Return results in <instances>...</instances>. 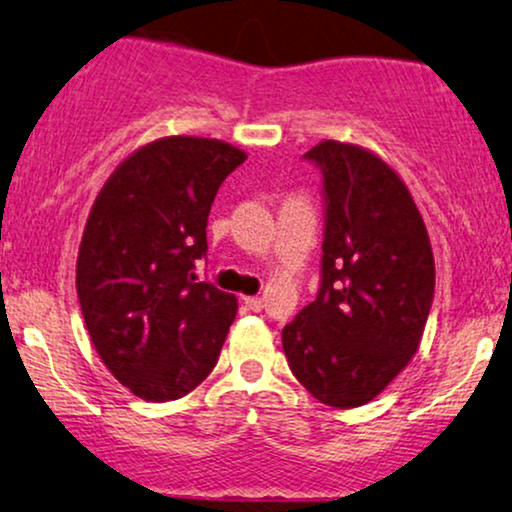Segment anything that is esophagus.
Instances as JSON below:
<instances>
[{"instance_id":"34e87169","label":"esophagus","mask_w":512,"mask_h":512,"mask_svg":"<svg viewBox=\"0 0 512 512\" xmlns=\"http://www.w3.org/2000/svg\"><path fill=\"white\" fill-rule=\"evenodd\" d=\"M245 304H248V309H252V312H260L264 307L262 297H245Z\"/></svg>"}]
</instances>
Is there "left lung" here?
<instances>
[{
  "label": "left lung",
  "mask_w": 512,
  "mask_h": 512,
  "mask_svg": "<svg viewBox=\"0 0 512 512\" xmlns=\"http://www.w3.org/2000/svg\"><path fill=\"white\" fill-rule=\"evenodd\" d=\"M302 158L321 170V286L283 328V352L314 399L354 409L416 354L435 260L409 189L378 155L321 141Z\"/></svg>",
  "instance_id": "8db88e82"
}]
</instances>
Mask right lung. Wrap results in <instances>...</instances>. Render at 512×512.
I'll return each mask as SVG.
<instances>
[{
  "mask_svg": "<svg viewBox=\"0 0 512 512\" xmlns=\"http://www.w3.org/2000/svg\"><path fill=\"white\" fill-rule=\"evenodd\" d=\"M245 158L217 139H158L111 174L89 212L82 316L103 364L141 399L184 397L217 364L238 304L193 271L219 186Z\"/></svg>",
  "mask_w": 512,
  "mask_h": 512,
  "instance_id": "obj_1",
  "label": "right lung"
}]
</instances>
